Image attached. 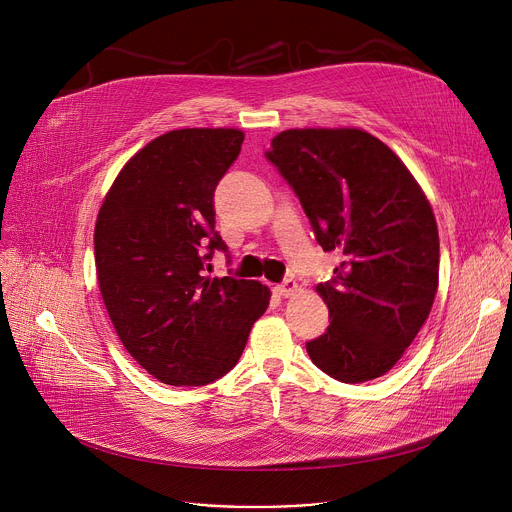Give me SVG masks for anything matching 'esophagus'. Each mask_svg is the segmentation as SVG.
<instances>
[{"mask_svg":"<svg viewBox=\"0 0 512 512\" xmlns=\"http://www.w3.org/2000/svg\"><path fill=\"white\" fill-rule=\"evenodd\" d=\"M296 291H298V283H296V279H285L283 283L275 285V294H277V296H281V298L294 296Z\"/></svg>","mask_w":512,"mask_h":512,"instance_id":"esophagus-1","label":"esophagus"}]
</instances>
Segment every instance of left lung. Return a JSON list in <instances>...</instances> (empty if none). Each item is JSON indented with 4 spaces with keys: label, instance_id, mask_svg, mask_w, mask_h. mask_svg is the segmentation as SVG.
Returning <instances> with one entry per match:
<instances>
[{
    "label": "left lung",
    "instance_id": "8db88e82",
    "mask_svg": "<svg viewBox=\"0 0 512 512\" xmlns=\"http://www.w3.org/2000/svg\"><path fill=\"white\" fill-rule=\"evenodd\" d=\"M265 158L342 261L316 289L330 312L306 350L320 371L364 383L391 371L429 316L440 271L431 206L405 164L362 129H287Z\"/></svg>",
    "mask_w": 512,
    "mask_h": 512
}]
</instances>
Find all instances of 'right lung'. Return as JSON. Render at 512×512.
Here are the masks:
<instances>
[{"label": "right lung", "mask_w": 512, "mask_h": 512, "mask_svg": "<svg viewBox=\"0 0 512 512\" xmlns=\"http://www.w3.org/2000/svg\"><path fill=\"white\" fill-rule=\"evenodd\" d=\"M243 139L239 129L168 131L125 164L99 210L105 308L127 352L166 385L227 375L269 304L259 281L204 275L214 251L229 255L212 198Z\"/></svg>", "instance_id": "right-lung-1"}]
</instances>
